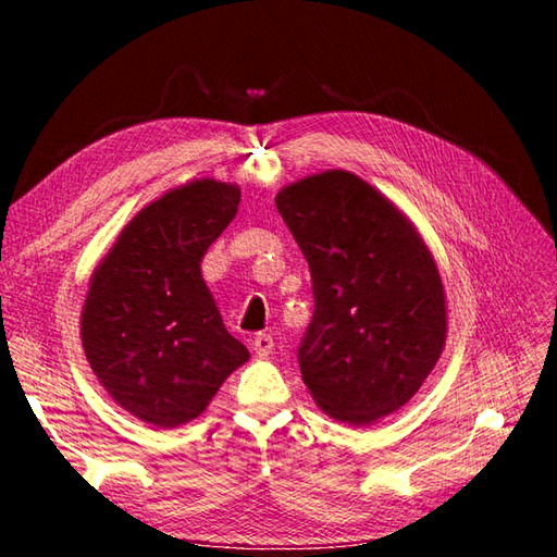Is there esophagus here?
I'll list each match as a JSON object with an SVG mask.
<instances>
[{
  "instance_id": "obj_1",
  "label": "esophagus",
  "mask_w": 557,
  "mask_h": 557,
  "mask_svg": "<svg viewBox=\"0 0 557 557\" xmlns=\"http://www.w3.org/2000/svg\"><path fill=\"white\" fill-rule=\"evenodd\" d=\"M272 348H274L272 334H264V332H260V334L252 336V350H256L258 356H269V352H272Z\"/></svg>"
}]
</instances>
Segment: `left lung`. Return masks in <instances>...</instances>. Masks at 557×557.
Here are the masks:
<instances>
[{
  "label": "left lung",
  "instance_id": "8db88e82",
  "mask_svg": "<svg viewBox=\"0 0 557 557\" xmlns=\"http://www.w3.org/2000/svg\"><path fill=\"white\" fill-rule=\"evenodd\" d=\"M276 209L311 272L315 307L297 348L311 397L348 425L397 411L446 344L432 252L393 201L350 172L285 185Z\"/></svg>",
  "mask_w": 557,
  "mask_h": 557
}]
</instances>
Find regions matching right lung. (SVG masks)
I'll return each instance as SVG.
<instances>
[{
	"instance_id": "add662e5",
	"label": "right lung",
	"mask_w": 557,
	"mask_h": 557,
	"mask_svg": "<svg viewBox=\"0 0 557 557\" xmlns=\"http://www.w3.org/2000/svg\"><path fill=\"white\" fill-rule=\"evenodd\" d=\"M239 199L232 183L181 185L134 215L95 269L81 315L83 350L107 393L144 423H188L248 360L199 267Z\"/></svg>"
}]
</instances>
